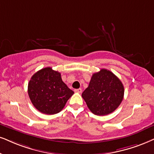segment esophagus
Here are the masks:
<instances>
[{
    "instance_id": "obj_1",
    "label": "esophagus",
    "mask_w": 154,
    "mask_h": 154,
    "mask_svg": "<svg viewBox=\"0 0 154 154\" xmlns=\"http://www.w3.org/2000/svg\"><path fill=\"white\" fill-rule=\"evenodd\" d=\"M75 92H77V93H81L82 92V89H75Z\"/></svg>"
}]
</instances>
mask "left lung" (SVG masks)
I'll return each mask as SVG.
<instances>
[{"mask_svg":"<svg viewBox=\"0 0 154 154\" xmlns=\"http://www.w3.org/2000/svg\"><path fill=\"white\" fill-rule=\"evenodd\" d=\"M123 84L109 70L102 69L93 74L82 97L93 114L104 116L116 110L124 98Z\"/></svg>","mask_w":154,"mask_h":154,"instance_id":"8db88e82","label":"left lung"}]
</instances>
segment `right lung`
<instances>
[{
	"instance_id": "obj_1",
	"label": "right lung",
	"mask_w": 154,
	"mask_h": 154,
	"mask_svg": "<svg viewBox=\"0 0 154 154\" xmlns=\"http://www.w3.org/2000/svg\"><path fill=\"white\" fill-rule=\"evenodd\" d=\"M28 92L35 107L45 114L59 113L74 94L62 80L61 74L51 67L43 68L32 76Z\"/></svg>"
}]
</instances>
